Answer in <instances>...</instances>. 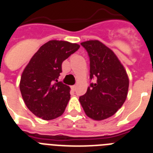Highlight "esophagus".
I'll list each match as a JSON object with an SVG mask.
<instances>
[{"label": "esophagus", "instance_id": "34e87169", "mask_svg": "<svg viewBox=\"0 0 153 153\" xmlns=\"http://www.w3.org/2000/svg\"><path fill=\"white\" fill-rule=\"evenodd\" d=\"M71 90L73 91H75V90H76V86H75V85H74V86H71Z\"/></svg>", "mask_w": 153, "mask_h": 153}]
</instances>
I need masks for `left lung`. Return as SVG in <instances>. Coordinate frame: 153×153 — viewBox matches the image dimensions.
<instances>
[{"label": "left lung", "mask_w": 153, "mask_h": 153, "mask_svg": "<svg viewBox=\"0 0 153 153\" xmlns=\"http://www.w3.org/2000/svg\"><path fill=\"white\" fill-rule=\"evenodd\" d=\"M90 57L91 83L79 102L90 118L102 121L113 116L126 101L128 94V74L111 49L98 40L81 43Z\"/></svg>", "instance_id": "1"}]
</instances>
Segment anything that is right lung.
I'll return each mask as SVG.
<instances>
[{
  "label": "right lung",
  "instance_id": "obj_1",
  "mask_svg": "<svg viewBox=\"0 0 153 153\" xmlns=\"http://www.w3.org/2000/svg\"><path fill=\"white\" fill-rule=\"evenodd\" d=\"M79 48L67 41L50 40L39 48L25 67L20 90L25 105L36 117L49 121L65 111L71 88L58 79L62 62Z\"/></svg>",
  "mask_w": 153,
  "mask_h": 153
}]
</instances>
